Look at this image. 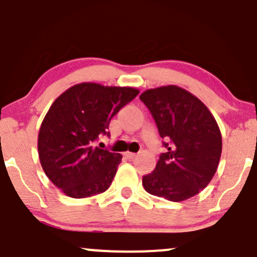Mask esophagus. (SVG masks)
<instances>
[{"label":"esophagus","instance_id":"esophagus-1","mask_svg":"<svg viewBox=\"0 0 257 257\" xmlns=\"http://www.w3.org/2000/svg\"><path fill=\"white\" fill-rule=\"evenodd\" d=\"M125 156L128 159H131V160H133V159L137 158V154L136 153H125Z\"/></svg>","mask_w":257,"mask_h":257}]
</instances>
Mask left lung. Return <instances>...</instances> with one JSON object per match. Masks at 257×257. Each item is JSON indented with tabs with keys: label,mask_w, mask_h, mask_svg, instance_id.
<instances>
[{
	"label": "left lung",
	"mask_w": 257,
	"mask_h": 257,
	"mask_svg": "<svg viewBox=\"0 0 257 257\" xmlns=\"http://www.w3.org/2000/svg\"><path fill=\"white\" fill-rule=\"evenodd\" d=\"M165 138L166 153L143 176L148 193L172 202L196 196L214 176L221 155V134L209 109L196 96L170 85L140 94Z\"/></svg>",
	"instance_id": "1"
}]
</instances>
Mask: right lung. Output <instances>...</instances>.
<instances>
[{"label": "right lung", "instance_id": "right-lung-1", "mask_svg": "<svg viewBox=\"0 0 257 257\" xmlns=\"http://www.w3.org/2000/svg\"><path fill=\"white\" fill-rule=\"evenodd\" d=\"M139 91L83 82L54 101L38 136L45 175L66 196L85 198L104 192L115 176L121 155L94 147L109 121Z\"/></svg>", "mask_w": 257, "mask_h": 257}]
</instances>
